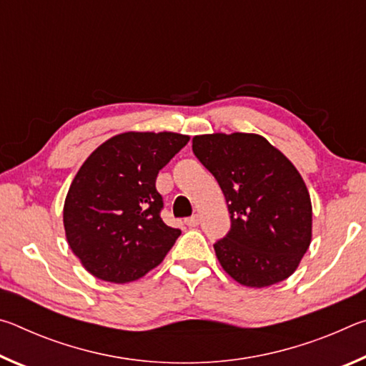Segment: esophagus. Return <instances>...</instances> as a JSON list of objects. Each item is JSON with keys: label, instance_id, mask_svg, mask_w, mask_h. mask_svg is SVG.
<instances>
[{"label": "esophagus", "instance_id": "1", "mask_svg": "<svg viewBox=\"0 0 366 366\" xmlns=\"http://www.w3.org/2000/svg\"><path fill=\"white\" fill-rule=\"evenodd\" d=\"M198 222H200V219H198V216H197V214L190 216V218L185 219V224H187L189 227H197V226H198Z\"/></svg>", "mask_w": 366, "mask_h": 366}]
</instances>
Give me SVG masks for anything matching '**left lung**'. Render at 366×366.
Returning <instances> with one entry per match:
<instances>
[{
    "instance_id": "1",
    "label": "left lung",
    "mask_w": 366,
    "mask_h": 366,
    "mask_svg": "<svg viewBox=\"0 0 366 366\" xmlns=\"http://www.w3.org/2000/svg\"><path fill=\"white\" fill-rule=\"evenodd\" d=\"M192 150L231 214V229L213 245L222 268L249 287L287 280L312 242V202L295 166L257 134L197 135Z\"/></svg>"
}]
</instances>
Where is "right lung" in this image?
I'll list each match as a JSON object with an SVG mask.
<instances>
[{
	"instance_id": "right-lung-1",
	"label": "right lung",
	"mask_w": 366,
	"mask_h": 366,
	"mask_svg": "<svg viewBox=\"0 0 366 366\" xmlns=\"http://www.w3.org/2000/svg\"><path fill=\"white\" fill-rule=\"evenodd\" d=\"M172 132H126L85 159L64 202L66 237L98 280L131 282L158 266L181 229L161 219L159 169L187 145Z\"/></svg>"
}]
</instances>
